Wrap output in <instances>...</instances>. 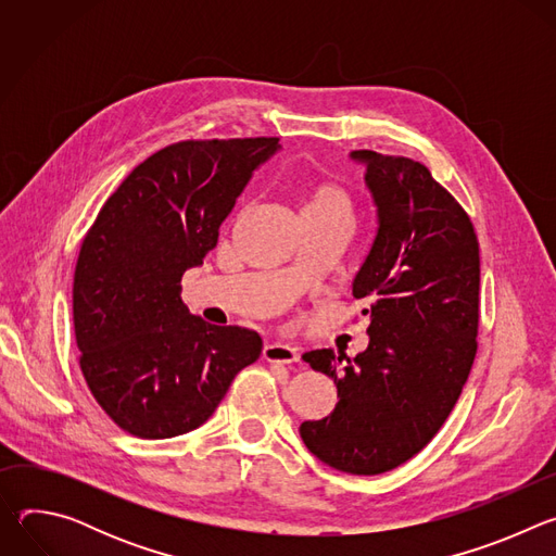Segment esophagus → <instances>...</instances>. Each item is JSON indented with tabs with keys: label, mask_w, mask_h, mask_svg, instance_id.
I'll list each match as a JSON object with an SVG mask.
<instances>
[{
	"label": "esophagus",
	"mask_w": 556,
	"mask_h": 556,
	"mask_svg": "<svg viewBox=\"0 0 556 556\" xmlns=\"http://www.w3.org/2000/svg\"><path fill=\"white\" fill-rule=\"evenodd\" d=\"M262 356H264L268 363H277V365H292V363H299L296 350L290 348V345H283V343L264 345Z\"/></svg>",
	"instance_id": "34e87169"
}]
</instances>
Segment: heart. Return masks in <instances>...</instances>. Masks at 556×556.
<instances>
[{
	"label": "heart",
	"instance_id": "b5f03b06",
	"mask_svg": "<svg viewBox=\"0 0 556 556\" xmlns=\"http://www.w3.org/2000/svg\"><path fill=\"white\" fill-rule=\"evenodd\" d=\"M301 217H354V202L350 191L330 178L312 180L301 193Z\"/></svg>",
	"mask_w": 556,
	"mask_h": 556
}]
</instances>
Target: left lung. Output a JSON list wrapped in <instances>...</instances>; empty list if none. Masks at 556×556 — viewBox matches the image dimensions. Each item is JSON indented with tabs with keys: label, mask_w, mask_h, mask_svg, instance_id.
<instances>
[{
	"label": "left lung",
	"mask_w": 556,
	"mask_h": 556,
	"mask_svg": "<svg viewBox=\"0 0 556 556\" xmlns=\"http://www.w3.org/2000/svg\"><path fill=\"white\" fill-rule=\"evenodd\" d=\"M378 208L354 279L367 299L369 345L354 361L305 352L339 391L334 412L299 427L312 455L380 475L420 453L453 412L478 354L480 244L462 204L412 157L352 151Z\"/></svg>",
	"instance_id": "obj_1"
}]
</instances>
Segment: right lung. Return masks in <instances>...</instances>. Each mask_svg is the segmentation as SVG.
Instances as JSON below:
<instances>
[{
	"instance_id": "obj_1",
	"label": "right lung",
	"mask_w": 556,
	"mask_h": 556,
	"mask_svg": "<svg viewBox=\"0 0 556 556\" xmlns=\"http://www.w3.org/2000/svg\"><path fill=\"white\" fill-rule=\"evenodd\" d=\"M279 138L180 140L151 153L108 198L76 260L72 314L84 378L127 433L165 440L204 425L262 337L211 326L182 301L185 270Z\"/></svg>"
}]
</instances>
